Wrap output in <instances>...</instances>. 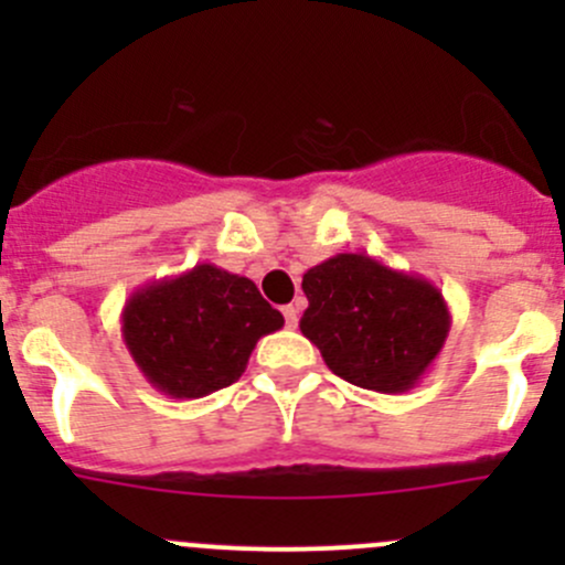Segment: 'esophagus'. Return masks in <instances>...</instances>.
Wrapping results in <instances>:
<instances>
[{
	"instance_id": "esophagus-1",
	"label": "esophagus",
	"mask_w": 565,
	"mask_h": 565,
	"mask_svg": "<svg viewBox=\"0 0 565 565\" xmlns=\"http://www.w3.org/2000/svg\"><path fill=\"white\" fill-rule=\"evenodd\" d=\"M281 311H284V319H287V328H295V324H298V315H300L298 306L289 303V306H284Z\"/></svg>"
}]
</instances>
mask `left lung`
I'll use <instances>...</instances> for the list:
<instances>
[{"label":"left lung","instance_id":"1","mask_svg":"<svg viewBox=\"0 0 565 565\" xmlns=\"http://www.w3.org/2000/svg\"><path fill=\"white\" fill-rule=\"evenodd\" d=\"M300 330L333 374L358 388L404 393L424 380L451 330L440 289L369 254H335L303 273Z\"/></svg>","mask_w":565,"mask_h":565}]
</instances>
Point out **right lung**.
<instances>
[{
    "label": "right lung",
    "mask_w": 565,
    "mask_h": 565,
    "mask_svg": "<svg viewBox=\"0 0 565 565\" xmlns=\"http://www.w3.org/2000/svg\"><path fill=\"white\" fill-rule=\"evenodd\" d=\"M119 324L152 388L202 398L237 383L256 341L284 328V317L250 278L202 262L130 292Z\"/></svg>",
    "instance_id": "right-lung-1"
}]
</instances>
